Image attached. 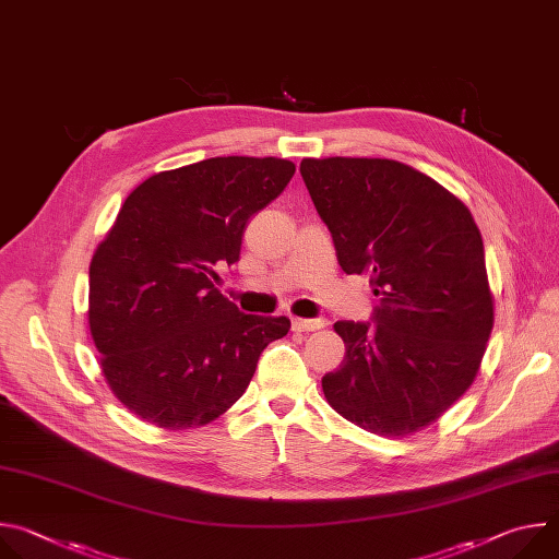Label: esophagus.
Returning <instances> with one entry per match:
<instances>
[{"instance_id": "esophagus-1", "label": "esophagus", "mask_w": 559, "mask_h": 559, "mask_svg": "<svg viewBox=\"0 0 559 559\" xmlns=\"http://www.w3.org/2000/svg\"><path fill=\"white\" fill-rule=\"evenodd\" d=\"M328 323L323 318H294L292 321V330L294 332H316V330H323Z\"/></svg>"}]
</instances>
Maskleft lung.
I'll return each mask as SVG.
<instances>
[{"mask_svg":"<svg viewBox=\"0 0 559 559\" xmlns=\"http://www.w3.org/2000/svg\"><path fill=\"white\" fill-rule=\"evenodd\" d=\"M300 175L347 274H369L373 321H338L325 401L384 438L436 423L473 384L493 330L483 234L431 177L391 158H302Z\"/></svg>","mask_w":559,"mask_h":559,"instance_id":"obj_1","label":"left lung"}]
</instances>
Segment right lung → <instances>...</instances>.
I'll return each mask as SVG.
<instances>
[{
    "instance_id": "1",
    "label": "right lung",
    "mask_w": 559,
    "mask_h": 559,
    "mask_svg": "<svg viewBox=\"0 0 559 559\" xmlns=\"http://www.w3.org/2000/svg\"><path fill=\"white\" fill-rule=\"evenodd\" d=\"M296 166L276 156H214L152 175L123 201L91 261L88 328L117 401L158 429L183 431L241 397L285 316L241 313L216 283L248 221Z\"/></svg>"
}]
</instances>
